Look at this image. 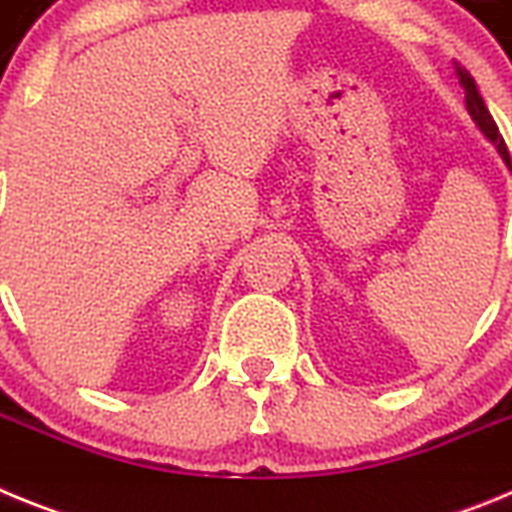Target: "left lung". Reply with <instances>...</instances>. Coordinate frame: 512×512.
Here are the masks:
<instances>
[{
    "mask_svg": "<svg viewBox=\"0 0 512 512\" xmlns=\"http://www.w3.org/2000/svg\"><path fill=\"white\" fill-rule=\"evenodd\" d=\"M454 69H456V79H459L461 89H464V94H467V110H469V115H472L474 125H477L479 133L485 135L492 146H495L497 156L503 158V164L508 166V171L512 174L510 153H508V148H505V140H503V135H500V130H497L495 120H492L490 110L485 107V99H482V94H479L477 84H474V79L469 76L467 69H461V66H454Z\"/></svg>",
    "mask_w": 512,
    "mask_h": 512,
    "instance_id": "left-lung-1",
    "label": "left lung"
}]
</instances>
